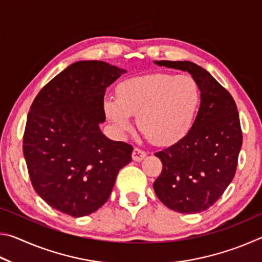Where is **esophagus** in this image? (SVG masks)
I'll use <instances>...</instances> for the list:
<instances>
[{"label": "esophagus", "mask_w": 262, "mask_h": 262, "mask_svg": "<svg viewBox=\"0 0 262 262\" xmlns=\"http://www.w3.org/2000/svg\"><path fill=\"white\" fill-rule=\"evenodd\" d=\"M145 156H147V152L143 151V150H141L140 148H135L133 150V154H132V157H133V161L135 162H140L143 159Z\"/></svg>", "instance_id": "esophagus-1"}]
</instances>
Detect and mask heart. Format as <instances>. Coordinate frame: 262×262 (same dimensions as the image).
Masks as SVG:
<instances>
[{"instance_id": "b5f03b06", "label": "heart", "mask_w": 262, "mask_h": 262, "mask_svg": "<svg viewBox=\"0 0 262 262\" xmlns=\"http://www.w3.org/2000/svg\"><path fill=\"white\" fill-rule=\"evenodd\" d=\"M199 101L196 82L188 75L149 74L126 79L117 88V97L104 100L108 119L120 133L132 127L136 114L140 130L155 144H171L192 125Z\"/></svg>"}]
</instances>
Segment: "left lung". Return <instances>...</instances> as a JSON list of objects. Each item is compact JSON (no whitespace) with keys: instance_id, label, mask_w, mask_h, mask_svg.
<instances>
[{"instance_id":"obj_1","label":"left lung","mask_w":262,"mask_h":262,"mask_svg":"<svg viewBox=\"0 0 262 262\" xmlns=\"http://www.w3.org/2000/svg\"><path fill=\"white\" fill-rule=\"evenodd\" d=\"M158 66L188 72L201 92L192 127L183 139L155 154L163 170L154 183L157 198L181 214L206 210L231 183L243 134L237 105L211 75L189 61H155Z\"/></svg>"}]
</instances>
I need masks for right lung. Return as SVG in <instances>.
<instances>
[{"label":"right lung","instance_id":"right-lung-1","mask_svg":"<svg viewBox=\"0 0 262 262\" xmlns=\"http://www.w3.org/2000/svg\"><path fill=\"white\" fill-rule=\"evenodd\" d=\"M125 69L78 61L48 82L26 120L23 154L31 183L48 206L73 217L95 212L108 200L133 148L101 133L104 96Z\"/></svg>","mask_w":262,"mask_h":262}]
</instances>
